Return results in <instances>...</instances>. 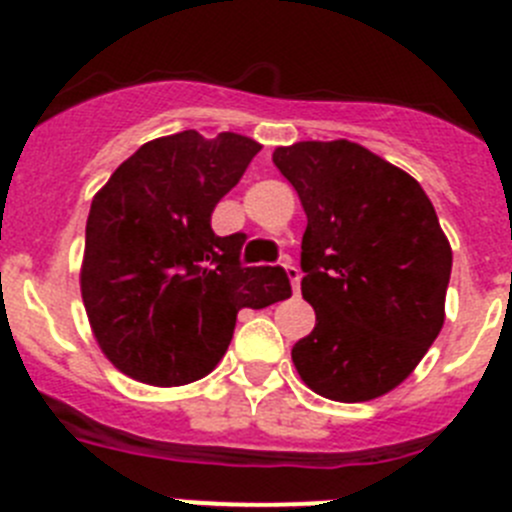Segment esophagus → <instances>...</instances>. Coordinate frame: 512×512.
Returning <instances> with one entry per match:
<instances>
[{
  "label": "esophagus",
  "instance_id": "34e87169",
  "mask_svg": "<svg viewBox=\"0 0 512 512\" xmlns=\"http://www.w3.org/2000/svg\"><path fill=\"white\" fill-rule=\"evenodd\" d=\"M282 266L284 269H287V277H289V282H292V287H295V292L297 295H300V269H297L295 264H292V259H289V256H284L282 259Z\"/></svg>",
  "mask_w": 512,
  "mask_h": 512
}]
</instances>
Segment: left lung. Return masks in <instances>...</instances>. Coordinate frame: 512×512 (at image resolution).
Masks as SVG:
<instances>
[{
	"mask_svg": "<svg viewBox=\"0 0 512 512\" xmlns=\"http://www.w3.org/2000/svg\"><path fill=\"white\" fill-rule=\"evenodd\" d=\"M271 158L307 215L302 297L315 328L292 348L302 382L338 402L395 390L443 325L451 246L428 194L351 140H305Z\"/></svg>",
	"mask_w": 512,
	"mask_h": 512,
	"instance_id": "left-lung-1",
	"label": "left lung"
}]
</instances>
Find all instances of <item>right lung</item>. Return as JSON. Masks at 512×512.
I'll return each instance as SVG.
<instances>
[{
    "instance_id": "1",
    "label": "right lung",
    "mask_w": 512,
    "mask_h": 512,
    "mask_svg": "<svg viewBox=\"0 0 512 512\" xmlns=\"http://www.w3.org/2000/svg\"><path fill=\"white\" fill-rule=\"evenodd\" d=\"M261 151L246 135L156 138L92 200L81 297L104 356L138 382L205 377L228 351L241 307L292 295L282 266H243L246 233L215 235L212 210Z\"/></svg>"
}]
</instances>
